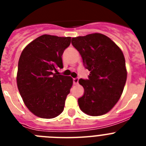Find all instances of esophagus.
Wrapping results in <instances>:
<instances>
[{
  "label": "esophagus",
  "mask_w": 146,
  "mask_h": 146,
  "mask_svg": "<svg viewBox=\"0 0 146 146\" xmlns=\"http://www.w3.org/2000/svg\"><path fill=\"white\" fill-rule=\"evenodd\" d=\"M78 81H79L78 78H73V82H74V85L78 84Z\"/></svg>",
  "instance_id": "1"
}]
</instances>
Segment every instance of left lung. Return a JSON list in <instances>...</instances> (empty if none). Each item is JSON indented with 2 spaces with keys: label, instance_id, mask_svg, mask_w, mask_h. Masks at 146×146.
Segmentation results:
<instances>
[{
  "label": "left lung",
  "instance_id": "8db88e82",
  "mask_svg": "<svg viewBox=\"0 0 146 146\" xmlns=\"http://www.w3.org/2000/svg\"><path fill=\"white\" fill-rule=\"evenodd\" d=\"M72 44L90 71L88 80H79L85 91L78 99L80 108L91 116L108 113L119 100L126 84L123 52L109 37L99 33L72 38Z\"/></svg>",
  "mask_w": 146,
  "mask_h": 146
}]
</instances>
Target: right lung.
<instances>
[{"mask_svg":"<svg viewBox=\"0 0 146 146\" xmlns=\"http://www.w3.org/2000/svg\"><path fill=\"white\" fill-rule=\"evenodd\" d=\"M71 37L44 34L28 44L18 62L17 88L25 106L35 115L53 118L63 112L73 84L71 77L60 74L62 55Z\"/></svg>","mask_w":146,"mask_h":146,"instance_id":"right-lung-1","label":"right lung"}]
</instances>
